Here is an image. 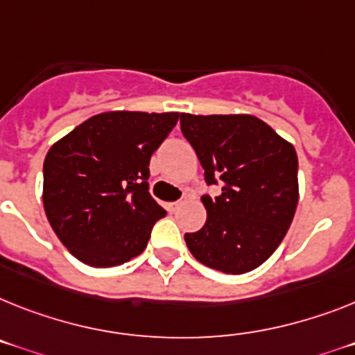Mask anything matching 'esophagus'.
<instances>
[{
    "mask_svg": "<svg viewBox=\"0 0 355 355\" xmlns=\"http://www.w3.org/2000/svg\"><path fill=\"white\" fill-rule=\"evenodd\" d=\"M186 204H187V196H182V198H178L177 202H171V204H169V211H173V213H175V211H178L180 207H182V205H186Z\"/></svg>",
    "mask_w": 355,
    "mask_h": 355,
    "instance_id": "obj_1",
    "label": "esophagus"
}]
</instances>
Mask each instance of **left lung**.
Instances as JSON below:
<instances>
[{
  "label": "left lung",
  "mask_w": 355,
  "mask_h": 355,
  "mask_svg": "<svg viewBox=\"0 0 355 355\" xmlns=\"http://www.w3.org/2000/svg\"><path fill=\"white\" fill-rule=\"evenodd\" d=\"M180 130L204 168L205 225L186 233L200 263L225 274L260 267L287 234L297 205V155L252 115H180Z\"/></svg>",
  "instance_id": "left-lung-1"
}]
</instances>
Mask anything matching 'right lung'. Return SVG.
<instances>
[{
  "instance_id": "add662e5",
  "label": "right lung",
  "mask_w": 355,
  "mask_h": 355,
  "mask_svg": "<svg viewBox=\"0 0 355 355\" xmlns=\"http://www.w3.org/2000/svg\"><path fill=\"white\" fill-rule=\"evenodd\" d=\"M177 121V112L99 113L50 148L44 213L77 260L112 267L144 251L166 216L150 195V159Z\"/></svg>"
}]
</instances>
